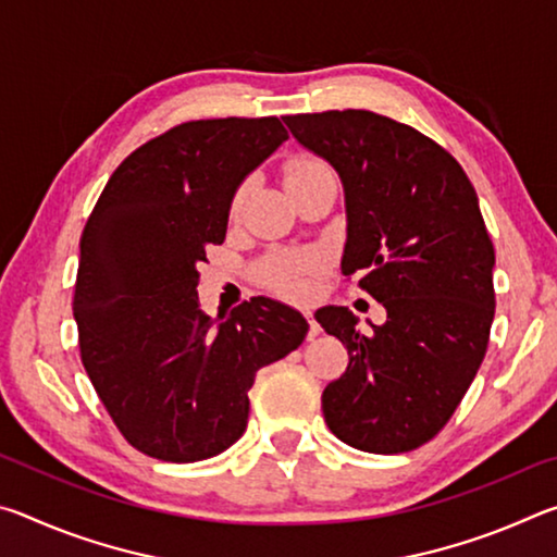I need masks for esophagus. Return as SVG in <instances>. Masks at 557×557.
<instances>
[{
    "label": "esophagus",
    "instance_id": "esophagus-1",
    "mask_svg": "<svg viewBox=\"0 0 557 557\" xmlns=\"http://www.w3.org/2000/svg\"><path fill=\"white\" fill-rule=\"evenodd\" d=\"M305 317H307V322H309V338H317L319 334H322V326H319L317 324V319H314V314L312 312H309V309H307V312H305Z\"/></svg>",
    "mask_w": 557,
    "mask_h": 557
}]
</instances>
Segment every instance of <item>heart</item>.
I'll use <instances>...</instances> for the list:
<instances>
[{
    "label": "heart",
    "instance_id": "heart-1",
    "mask_svg": "<svg viewBox=\"0 0 557 557\" xmlns=\"http://www.w3.org/2000/svg\"><path fill=\"white\" fill-rule=\"evenodd\" d=\"M324 164L317 162L312 157H295L289 159L285 164V184L292 186L301 182V178L307 176H314L319 172H324ZM243 196H245V188H240L238 194H235V201H233V209H238L243 203ZM317 270V260L309 258V256H282L270 260L265 268H262V277L270 287H275L277 292L287 297H305L309 292V285H312V275Z\"/></svg>",
    "mask_w": 557,
    "mask_h": 557
}]
</instances>
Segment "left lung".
I'll list each match as a JSON object with an SVG mask.
<instances>
[{"label":"left lung","instance_id":"8db88e82","mask_svg":"<svg viewBox=\"0 0 557 557\" xmlns=\"http://www.w3.org/2000/svg\"><path fill=\"white\" fill-rule=\"evenodd\" d=\"M297 143L344 186L342 272L385 307L358 332L346 307L317 322L348 348L322 395L329 430L356 449L398 455L447 425L484 361L494 322V245L474 186L437 143L369 110L287 115Z\"/></svg>","mask_w":557,"mask_h":557}]
</instances>
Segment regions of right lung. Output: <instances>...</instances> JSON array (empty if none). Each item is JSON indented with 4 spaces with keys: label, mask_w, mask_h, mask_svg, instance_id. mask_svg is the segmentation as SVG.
I'll use <instances>...</instances> for the list:
<instances>
[{
    "label": "right lung",
    "mask_w": 557,
    "mask_h": 557,
    "mask_svg": "<svg viewBox=\"0 0 557 557\" xmlns=\"http://www.w3.org/2000/svg\"><path fill=\"white\" fill-rule=\"evenodd\" d=\"M285 139L277 117L184 122L115 169L83 231L73 295L83 366L117 430L149 457L186 465L238 442L256 373L309 332L277 299L211 319L196 295L235 191Z\"/></svg>",
    "instance_id": "add662e5"
}]
</instances>
